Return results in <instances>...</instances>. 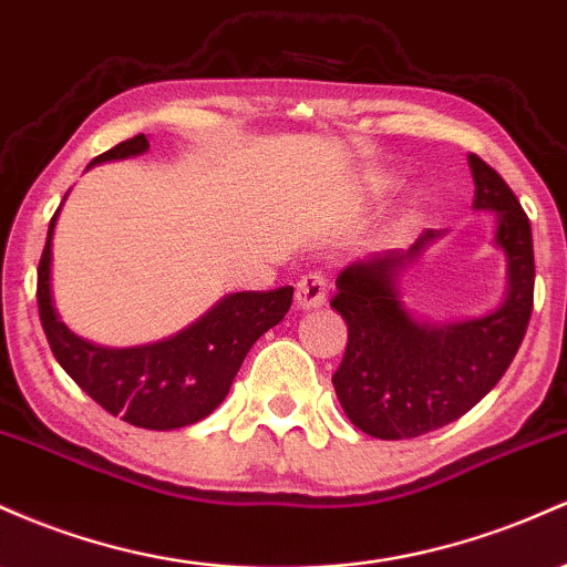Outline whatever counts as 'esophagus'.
Masks as SVG:
<instances>
[{"label": "esophagus", "mask_w": 567, "mask_h": 567, "mask_svg": "<svg viewBox=\"0 0 567 567\" xmlns=\"http://www.w3.org/2000/svg\"><path fill=\"white\" fill-rule=\"evenodd\" d=\"M328 277L322 271H309L298 279L296 285V307L298 309H317L328 298Z\"/></svg>", "instance_id": "esophagus-1"}]
</instances>
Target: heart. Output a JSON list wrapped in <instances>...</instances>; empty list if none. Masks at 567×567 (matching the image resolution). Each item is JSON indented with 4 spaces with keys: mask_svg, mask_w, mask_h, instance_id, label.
<instances>
[{
    "mask_svg": "<svg viewBox=\"0 0 567 567\" xmlns=\"http://www.w3.org/2000/svg\"><path fill=\"white\" fill-rule=\"evenodd\" d=\"M374 185H377V188H382V185H384V183H382V179H379V183H374Z\"/></svg>",
    "mask_w": 567,
    "mask_h": 567,
    "instance_id": "b5f03b06",
    "label": "heart"
}]
</instances>
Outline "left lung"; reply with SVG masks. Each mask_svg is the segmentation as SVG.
<instances>
[{"label": "left lung", "mask_w": 567, "mask_h": 567, "mask_svg": "<svg viewBox=\"0 0 567 567\" xmlns=\"http://www.w3.org/2000/svg\"><path fill=\"white\" fill-rule=\"evenodd\" d=\"M476 209H493L495 241L508 260V293L501 309L457 326H422L398 296V271L439 236L427 228L409 250H388L347 266L331 307L347 322V350L333 374L341 409L374 439H416L450 425L476 406L512 365L533 312L530 220L506 179L478 155Z\"/></svg>", "instance_id": "obj_1"}]
</instances>
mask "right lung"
Wrapping results in <instances>:
<instances>
[{"instance_id": "right-lung-1", "label": "right lung", "mask_w": 567, "mask_h": 567, "mask_svg": "<svg viewBox=\"0 0 567 567\" xmlns=\"http://www.w3.org/2000/svg\"><path fill=\"white\" fill-rule=\"evenodd\" d=\"M145 134H136L91 164L128 158L147 151ZM59 215V209H55ZM37 269V307L48 344L85 395L104 412L145 431H174L213 414L231 390L241 360L269 328L288 315L293 288L250 290L223 298L215 309L183 333L134 350H107L74 336L59 320L51 298V239Z\"/></svg>"}]
</instances>
